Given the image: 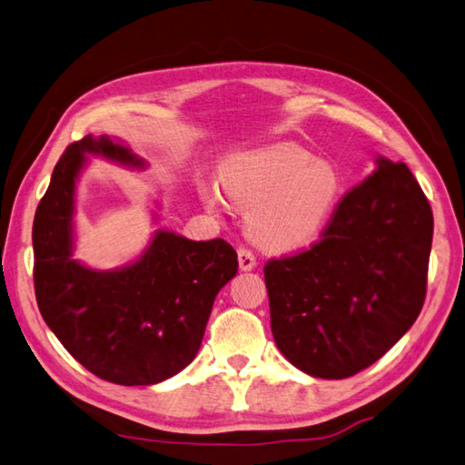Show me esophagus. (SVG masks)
Returning a JSON list of instances; mask_svg holds the SVG:
<instances>
[{
    "label": "esophagus",
    "instance_id": "obj_1",
    "mask_svg": "<svg viewBox=\"0 0 465 465\" xmlns=\"http://www.w3.org/2000/svg\"><path fill=\"white\" fill-rule=\"evenodd\" d=\"M238 260L243 272L256 268V256H253V252L250 248H245V245H240L238 248Z\"/></svg>",
    "mask_w": 465,
    "mask_h": 465
}]
</instances>
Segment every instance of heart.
Listing matches in <instances>:
<instances>
[{"label":"heart","mask_w":465,"mask_h":465,"mask_svg":"<svg viewBox=\"0 0 465 465\" xmlns=\"http://www.w3.org/2000/svg\"><path fill=\"white\" fill-rule=\"evenodd\" d=\"M220 183L223 193L248 212L252 238L276 252L314 242L341 195L339 171L294 144L243 154L222 171ZM202 197L207 207H223L215 187L203 185Z\"/></svg>","instance_id":"heart-1"}]
</instances>
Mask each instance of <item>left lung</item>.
Returning a JSON list of instances; mask_svg holds the SVG:
<instances>
[{"label":"left lung","instance_id":"8db88e82","mask_svg":"<svg viewBox=\"0 0 465 465\" xmlns=\"http://www.w3.org/2000/svg\"><path fill=\"white\" fill-rule=\"evenodd\" d=\"M431 238V205L413 173L379 159L336 203L321 240L263 266L280 352L321 379L371 367L421 312Z\"/></svg>","mask_w":465,"mask_h":465}]
</instances>
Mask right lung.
Masks as SVG:
<instances>
[{"label":"right lung","instance_id":"obj_1","mask_svg":"<svg viewBox=\"0 0 465 465\" xmlns=\"http://www.w3.org/2000/svg\"><path fill=\"white\" fill-rule=\"evenodd\" d=\"M84 153L143 167L108 136H84L62 153L34 215V290L45 324L93 375L154 385L183 371L202 347L217 292L238 274L222 238L191 242L157 232L133 266L96 272L70 258L74 183Z\"/></svg>","mask_w":465,"mask_h":465}]
</instances>
